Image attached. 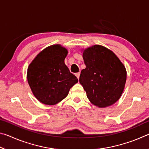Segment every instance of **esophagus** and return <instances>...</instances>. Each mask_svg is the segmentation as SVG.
Returning a JSON list of instances; mask_svg holds the SVG:
<instances>
[{
  "label": "esophagus",
  "mask_w": 149,
  "mask_h": 149,
  "mask_svg": "<svg viewBox=\"0 0 149 149\" xmlns=\"http://www.w3.org/2000/svg\"><path fill=\"white\" fill-rule=\"evenodd\" d=\"M79 75H80V73L79 72L76 73V74H75V76L77 77L78 79H79Z\"/></svg>",
  "instance_id": "obj_1"
}]
</instances>
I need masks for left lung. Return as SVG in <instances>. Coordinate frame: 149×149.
Masks as SVG:
<instances>
[{
  "mask_svg": "<svg viewBox=\"0 0 149 149\" xmlns=\"http://www.w3.org/2000/svg\"><path fill=\"white\" fill-rule=\"evenodd\" d=\"M85 69L81 72L79 83L93 104L102 108L118 100L124 89L127 73L114 52L94 45L83 52Z\"/></svg>",
  "mask_w": 149,
  "mask_h": 149,
  "instance_id": "left-lung-1",
  "label": "left lung"
}]
</instances>
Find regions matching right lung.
Wrapping results in <instances>:
<instances>
[{"label": "right lung", "mask_w": 149, "mask_h": 149, "mask_svg": "<svg viewBox=\"0 0 149 149\" xmlns=\"http://www.w3.org/2000/svg\"><path fill=\"white\" fill-rule=\"evenodd\" d=\"M68 51L59 45L45 49L35 58L27 69V77L35 97L47 105H54L68 95L78 82L64 63Z\"/></svg>", "instance_id": "obj_1"}]
</instances>
